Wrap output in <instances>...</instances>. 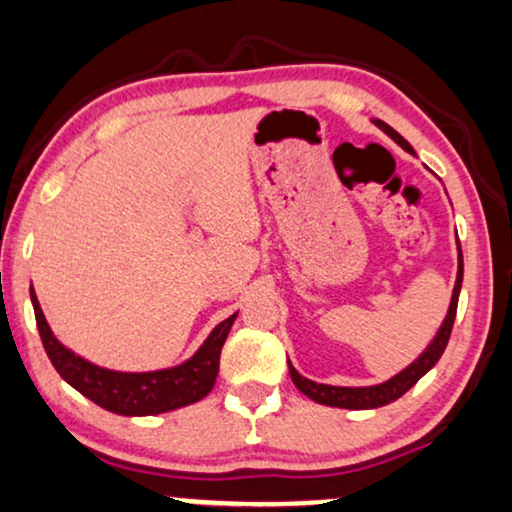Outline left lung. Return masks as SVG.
<instances>
[{"mask_svg":"<svg viewBox=\"0 0 512 512\" xmlns=\"http://www.w3.org/2000/svg\"><path fill=\"white\" fill-rule=\"evenodd\" d=\"M376 126H381L386 134L393 138L397 145H402L407 152H414V148L404 141V138L397 134L393 126H388L381 119H374ZM461 282H463V254H461V244H459V275H456V284H454V294H451V305H449V313L444 317L440 331L433 338V343L428 345L426 353L414 364H409L407 369L400 371V374L390 378V381L381 383V386H369V388H338V386H327V383H315L310 378H305L298 374V371L291 367L289 362V374L294 386L301 390L303 395H308L310 400L327 404V407H341V409H376L383 407V404H390L407 393L409 388H414L418 383V378L426 376L430 369L435 367L437 360H440L444 348H447L449 336H451V327H454L456 320V308H459V294H461Z\"/></svg>","mask_w":512,"mask_h":512,"instance_id":"8db88e82","label":"left lung"}]
</instances>
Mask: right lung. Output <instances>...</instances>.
Here are the masks:
<instances>
[{
    "label": "right lung",
    "mask_w": 512,
    "mask_h": 512,
    "mask_svg": "<svg viewBox=\"0 0 512 512\" xmlns=\"http://www.w3.org/2000/svg\"><path fill=\"white\" fill-rule=\"evenodd\" d=\"M30 298L44 350L58 374L84 397L96 402L98 407L122 416L162 414V411L188 407V404L207 397L216 383L218 364H221V348L237 317L235 313L218 324L207 341L202 343V348L188 362H183L181 367L148 371V374H124V371L96 367V364L82 360L72 350L63 348L44 320L35 289H30Z\"/></svg>",
    "instance_id": "add662e5"
}]
</instances>
